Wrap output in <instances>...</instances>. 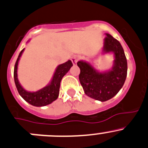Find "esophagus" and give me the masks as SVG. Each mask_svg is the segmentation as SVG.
Segmentation results:
<instances>
[{"mask_svg":"<svg viewBox=\"0 0 148 148\" xmlns=\"http://www.w3.org/2000/svg\"><path fill=\"white\" fill-rule=\"evenodd\" d=\"M79 58H80V56L78 55H75V56H74L71 57V61H72L73 64H74V65H76L77 61L79 60Z\"/></svg>","mask_w":148,"mask_h":148,"instance_id":"esophagus-1","label":"esophagus"}]
</instances>
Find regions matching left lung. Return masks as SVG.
<instances>
[{"label": "left lung", "mask_w": 148, "mask_h": 148, "mask_svg": "<svg viewBox=\"0 0 148 148\" xmlns=\"http://www.w3.org/2000/svg\"><path fill=\"white\" fill-rule=\"evenodd\" d=\"M101 54H114L112 66L106 71L96 69L90 62L79 61V82L84 93L91 98L104 102L114 97L122 88L127 75V61L121 43L106 33Z\"/></svg>", "instance_id": "8db88e82"}]
</instances>
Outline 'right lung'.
<instances>
[{"label":"right lung","mask_w":148,"mask_h":148,"mask_svg":"<svg viewBox=\"0 0 148 148\" xmlns=\"http://www.w3.org/2000/svg\"><path fill=\"white\" fill-rule=\"evenodd\" d=\"M29 42V40L27 41V42ZM24 51V48L20 52L15 64V67H14V77L17 90L21 97L32 106H36V107L48 106L58 98V95H59L61 81L73 66L72 62L71 60H69L66 62L58 65L54 71L52 79L45 87L37 91H28V90H26L20 84L18 79V74H17L18 61Z\"/></svg>","instance_id":"add662e5"}]
</instances>
